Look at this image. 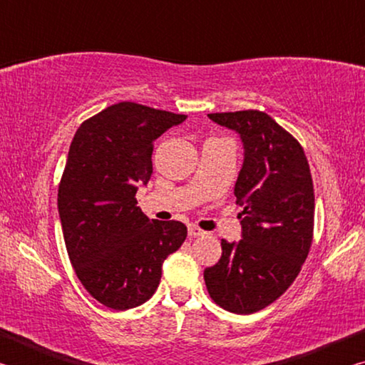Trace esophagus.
I'll use <instances>...</instances> for the list:
<instances>
[{
    "label": "esophagus",
    "mask_w": 365,
    "mask_h": 365,
    "mask_svg": "<svg viewBox=\"0 0 365 365\" xmlns=\"http://www.w3.org/2000/svg\"><path fill=\"white\" fill-rule=\"evenodd\" d=\"M188 235L190 237H201V235H205V230H201V228L196 225H188Z\"/></svg>",
    "instance_id": "esophagus-1"
}]
</instances>
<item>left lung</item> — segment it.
Masks as SVG:
<instances>
[{
	"label": "left lung",
	"mask_w": 365,
	"mask_h": 365,
	"mask_svg": "<svg viewBox=\"0 0 365 365\" xmlns=\"http://www.w3.org/2000/svg\"><path fill=\"white\" fill-rule=\"evenodd\" d=\"M207 115L240 133L245 163L235 183L243 238L222 240L220 259L205 270L206 288L225 311L252 314L287 292L311 250V169L299 141L262 110Z\"/></svg>",
	"instance_id": "1"
}]
</instances>
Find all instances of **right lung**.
<instances>
[{"label":"right lung","mask_w":365,"mask_h":365,"mask_svg":"<svg viewBox=\"0 0 365 365\" xmlns=\"http://www.w3.org/2000/svg\"><path fill=\"white\" fill-rule=\"evenodd\" d=\"M183 120L122 101L73 135L58 190L67 255L86 292L115 311L151 298L165 257L187 238L182 222L148 219L135 197L151 178L154 140Z\"/></svg>","instance_id":"obj_1"}]
</instances>
